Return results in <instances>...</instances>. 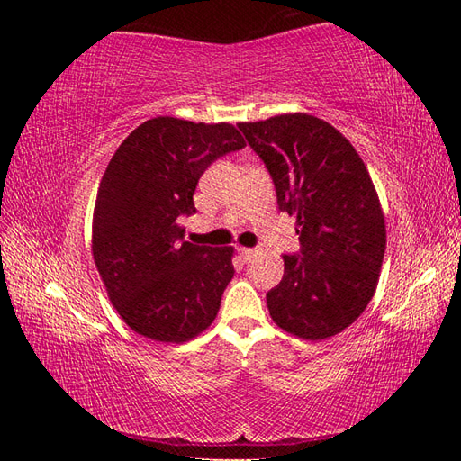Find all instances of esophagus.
Instances as JSON below:
<instances>
[{
    "label": "esophagus",
    "mask_w": 461,
    "mask_h": 461,
    "mask_svg": "<svg viewBox=\"0 0 461 461\" xmlns=\"http://www.w3.org/2000/svg\"><path fill=\"white\" fill-rule=\"evenodd\" d=\"M238 253H240L243 261H251V258L256 256V249H251V248H238Z\"/></svg>",
    "instance_id": "obj_1"
}]
</instances>
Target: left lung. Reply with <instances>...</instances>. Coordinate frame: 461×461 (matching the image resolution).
I'll return each instance as SVG.
<instances>
[{"label":"left lung","mask_w":461,"mask_h":461,"mask_svg":"<svg viewBox=\"0 0 461 461\" xmlns=\"http://www.w3.org/2000/svg\"><path fill=\"white\" fill-rule=\"evenodd\" d=\"M266 164L281 212L295 215L297 253L267 291L277 325L321 340L352 325L375 295L386 249L380 202L365 162L335 126L305 113L240 122Z\"/></svg>","instance_id":"left-lung-1"}]
</instances>
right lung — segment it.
Listing matches in <instances>:
<instances>
[{"label":"right lung","mask_w":461,"mask_h":461,"mask_svg":"<svg viewBox=\"0 0 461 461\" xmlns=\"http://www.w3.org/2000/svg\"><path fill=\"white\" fill-rule=\"evenodd\" d=\"M246 146L236 126L156 116L114 152L96 194L93 258L114 309L139 335L184 342L212 325L233 277L231 248L184 241L202 174Z\"/></svg>","instance_id":"add662e5"}]
</instances>
